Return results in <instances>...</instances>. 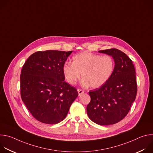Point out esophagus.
Wrapping results in <instances>:
<instances>
[{"instance_id":"obj_1","label":"esophagus","mask_w":153,"mask_h":153,"mask_svg":"<svg viewBox=\"0 0 153 153\" xmlns=\"http://www.w3.org/2000/svg\"><path fill=\"white\" fill-rule=\"evenodd\" d=\"M77 91L79 93V96H80L82 94H83L84 93V91L81 89H77Z\"/></svg>"}]
</instances>
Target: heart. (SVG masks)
<instances>
[{"label":"heart","instance_id":"obj_1","mask_svg":"<svg viewBox=\"0 0 153 153\" xmlns=\"http://www.w3.org/2000/svg\"><path fill=\"white\" fill-rule=\"evenodd\" d=\"M72 59L73 63H65L62 69L65 79L71 85L77 83L82 74L84 86L100 88L110 79L114 68V59L108 55L83 51L74 56Z\"/></svg>","mask_w":153,"mask_h":153}]
</instances>
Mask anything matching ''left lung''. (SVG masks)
Returning <instances> with one entry per match:
<instances>
[{
  "instance_id": "obj_1",
  "label": "left lung",
  "mask_w": 153,
  "mask_h": 153,
  "mask_svg": "<svg viewBox=\"0 0 153 153\" xmlns=\"http://www.w3.org/2000/svg\"><path fill=\"white\" fill-rule=\"evenodd\" d=\"M99 52L111 56L115 66L103 86L89 91L91 101L86 111L94 123L113 125L127 115L135 100L137 91L136 71L132 60L120 50L111 48Z\"/></svg>"
}]
</instances>
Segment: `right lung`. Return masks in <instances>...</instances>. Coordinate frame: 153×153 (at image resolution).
<instances>
[{
	"label": "right lung",
	"mask_w": 153,
	"mask_h": 153,
	"mask_svg": "<svg viewBox=\"0 0 153 153\" xmlns=\"http://www.w3.org/2000/svg\"><path fill=\"white\" fill-rule=\"evenodd\" d=\"M72 51H37L23 65L21 98L32 116L40 122L56 124L62 121L78 96L77 89L64 81L62 70Z\"/></svg>",
	"instance_id": "right-lung-1"
}]
</instances>
